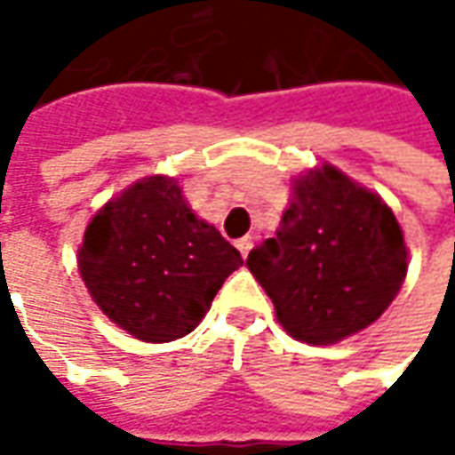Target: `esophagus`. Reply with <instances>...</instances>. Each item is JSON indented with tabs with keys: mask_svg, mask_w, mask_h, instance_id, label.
I'll return each instance as SVG.
<instances>
[{
	"mask_svg": "<svg viewBox=\"0 0 455 455\" xmlns=\"http://www.w3.org/2000/svg\"><path fill=\"white\" fill-rule=\"evenodd\" d=\"M237 251H240V253H243V258H245V255L253 251V237L251 235L240 237V240H237Z\"/></svg>",
	"mask_w": 455,
	"mask_h": 455,
	"instance_id": "esophagus-1",
	"label": "esophagus"
}]
</instances>
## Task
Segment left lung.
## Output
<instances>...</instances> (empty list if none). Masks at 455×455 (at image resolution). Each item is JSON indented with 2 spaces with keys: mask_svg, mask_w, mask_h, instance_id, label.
Wrapping results in <instances>:
<instances>
[{
  "mask_svg": "<svg viewBox=\"0 0 455 455\" xmlns=\"http://www.w3.org/2000/svg\"><path fill=\"white\" fill-rule=\"evenodd\" d=\"M248 268L293 339L337 344L382 316L408 273V248L393 210L331 164L293 180L275 237Z\"/></svg>",
  "mask_w": 455,
  "mask_h": 455,
  "instance_id": "8db88e82",
  "label": "left lung"
}]
</instances>
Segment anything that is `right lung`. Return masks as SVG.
Masks as SVG:
<instances>
[{"label":"right lung","mask_w":455,"mask_h":455,"mask_svg":"<svg viewBox=\"0 0 455 455\" xmlns=\"http://www.w3.org/2000/svg\"><path fill=\"white\" fill-rule=\"evenodd\" d=\"M240 266V253L189 210L177 180L164 174L106 202L78 248L80 278L100 311L154 344L189 334Z\"/></svg>","instance_id":"add662e5"}]
</instances>
